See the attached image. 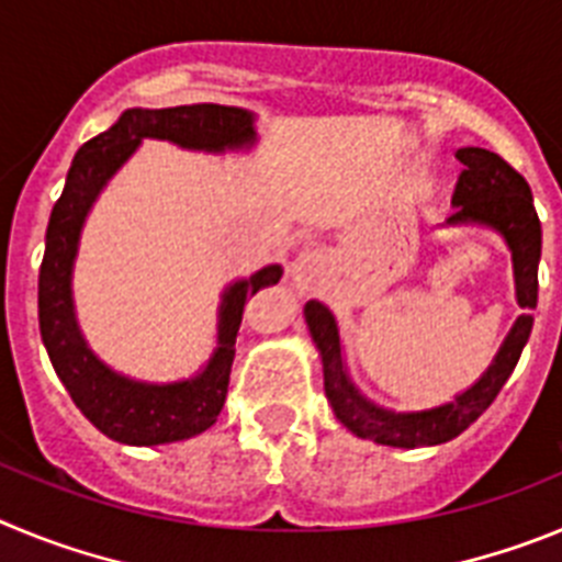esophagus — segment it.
Instances as JSON below:
<instances>
[{
    "label": "esophagus",
    "mask_w": 562,
    "mask_h": 562,
    "mask_svg": "<svg viewBox=\"0 0 562 562\" xmlns=\"http://www.w3.org/2000/svg\"><path fill=\"white\" fill-rule=\"evenodd\" d=\"M292 281L297 284V290L315 292L317 286L324 284L326 278V256L317 250H306L304 256H297V261L292 265Z\"/></svg>",
    "instance_id": "esophagus-1"
}]
</instances>
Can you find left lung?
I'll list each match as a JSON object with an SVG mask.
<instances>
[{
    "label": "left lung",
    "mask_w": 562,
    "mask_h": 562,
    "mask_svg": "<svg viewBox=\"0 0 562 562\" xmlns=\"http://www.w3.org/2000/svg\"><path fill=\"white\" fill-rule=\"evenodd\" d=\"M459 162L464 166L459 182H456L453 205L456 213L450 225L459 222H479L504 233L513 247L515 261V284H518V304L524 310L538 306V261H540V220L535 211L529 182L515 171L509 162L495 151L486 148H459ZM306 324L315 337L321 357H324V389L329 396L337 419L360 439H371L376 445L391 448H428L450 441L473 425L495 396L501 394L504 382L515 371L524 351L529 331H532V312L518 317L506 342L501 346L495 362L486 374L475 382L473 389L464 391L456 402L441 405L422 414H389L374 408L371 402L362 400L351 382L342 374L340 337L331 312L317 301L306 304Z\"/></svg>",
    "instance_id": "obj_1"
}]
</instances>
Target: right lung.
Instances as JSON below:
<instances>
[{
  "label": "right lung",
  "instance_id": "obj_1",
  "mask_svg": "<svg viewBox=\"0 0 562 562\" xmlns=\"http://www.w3.org/2000/svg\"><path fill=\"white\" fill-rule=\"evenodd\" d=\"M143 137L222 151L227 146L252 143V121L245 109L220 103L128 109L112 128L83 143L69 166L64 193L49 213L47 247L38 270V329L58 380L64 382L81 414L103 436L123 445H166L200 436L216 422L227 396L236 335L247 297L278 284L281 267H265L227 290L222 306L220 349L200 376L173 385H143L123 380L101 366L78 335L69 297V272L89 205Z\"/></svg>",
  "mask_w": 562,
  "mask_h": 562
}]
</instances>
